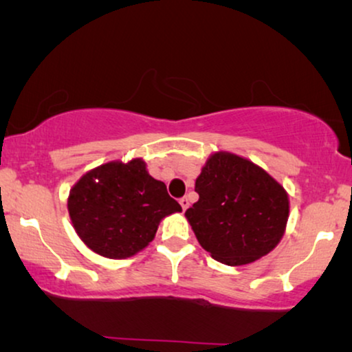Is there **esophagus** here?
<instances>
[{
	"label": "esophagus",
	"instance_id": "1",
	"mask_svg": "<svg viewBox=\"0 0 352 352\" xmlns=\"http://www.w3.org/2000/svg\"><path fill=\"white\" fill-rule=\"evenodd\" d=\"M179 204H181V206H182V210H187V208H189V199H187V197H182V199L179 200Z\"/></svg>",
	"mask_w": 352,
	"mask_h": 352
}]
</instances>
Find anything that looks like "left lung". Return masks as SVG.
<instances>
[{"instance_id":"1","label":"left lung","mask_w":352,"mask_h":352,"mask_svg":"<svg viewBox=\"0 0 352 352\" xmlns=\"http://www.w3.org/2000/svg\"><path fill=\"white\" fill-rule=\"evenodd\" d=\"M195 201L186 211L197 240L216 261L243 266L266 256L285 234L290 201L283 186L230 152H214L195 179Z\"/></svg>"}]
</instances>
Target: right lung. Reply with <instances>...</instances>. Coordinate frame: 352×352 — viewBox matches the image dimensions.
<instances>
[{"mask_svg":"<svg viewBox=\"0 0 352 352\" xmlns=\"http://www.w3.org/2000/svg\"><path fill=\"white\" fill-rule=\"evenodd\" d=\"M67 208L86 247L110 259L134 256L152 242L163 218L182 211L142 158L88 171L70 189Z\"/></svg>","mask_w":352,"mask_h":352,"instance_id":"1","label":"right lung"}]
</instances>
